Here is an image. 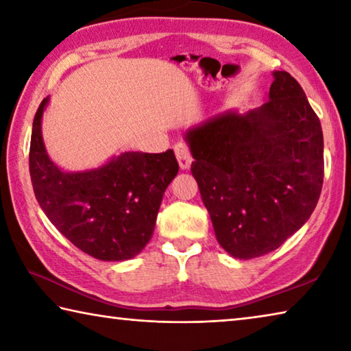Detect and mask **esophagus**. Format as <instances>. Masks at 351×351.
I'll use <instances>...</instances> for the list:
<instances>
[{
	"label": "esophagus",
	"mask_w": 351,
	"mask_h": 351,
	"mask_svg": "<svg viewBox=\"0 0 351 351\" xmlns=\"http://www.w3.org/2000/svg\"><path fill=\"white\" fill-rule=\"evenodd\" d=\"M173 150H175L178 162H180V167L182 170H189L193 159H192V154H190L187 144H184V142H178V144L173 147Z\"/></svg>",
	"instance_id": "esophagus-1"
}]
</instances>
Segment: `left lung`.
<instances>
[{
	"mask_svg": "<svg viewBox=\"0 0 351 351\" xmlns=\"http://www.w3.org/2000/svg\"><path fill=\"white\" fill-rule=\"evenodd\" d=\"M268 102L189 128L192 175L217 241L234 258L276 251L304 226L324 182V134L302 86L272 73Z\"/></svg>",
	"mask_w": 351,
	"mask_h": 351,
	"instance_id": "obj_1",
	"label": "left lung"
}]
</instances>
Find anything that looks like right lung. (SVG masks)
Returning <instances> with one entry per match:
<instances>
[{
  "instance_id": "obj_1",
  "label": "right lung",
  "mask_w": 351,
  "mask_h": 351,
  "mask_svg": "<svg viewBox=\"0 0 351 351\" xmlns=\"http://www.w3.org/2000/svg\"><path fill=\"white\" fill-rule=\"evenodd\" d=\"M46 97L34 117L29 171L41 210L91 257L125 261L150 241L165 189L180 165L173 150L122 152L94 169L68 171L46 152L41 121Z\"/></svg>"
}]
</instances>
